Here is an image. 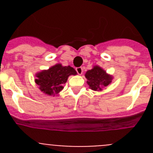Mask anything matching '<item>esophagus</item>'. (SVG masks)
<instances>
[{"label":"esophagus","instance_id":"obj_1","mask_svg":"<svg viewBox=\"0 0 153 153\" xmlns=\"http://www.w3.org/2000/svg\"><path fill=\"white\" fill-rule=\"evenodd\" d=\"M76 72H77V74H79V75H82V74H83V68H82V67H76Z\"/></svg>","mask_w":153,"mask_h":153}]
</instances>
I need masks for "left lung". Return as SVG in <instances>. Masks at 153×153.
<instances>
[{
	"label": "left lung",
	"instance_id": "1",
	"mask_svg": "<svg viewBox=\"0 0 153 153\" xmlns=\"http://www.w3.org/2000/svg\"><path fill=\"white\" fill-rule=\"evenodd\" d=\"M85 76L87 79L86 83L90 89L94 91H102L112 83L113 79V76L107 74L106 70L97 65L93 66L91 70H87Z\"/></svg>",
	"mask_w": 153,
	"mask_h": 153
}]
</instances>
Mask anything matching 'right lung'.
<instances>
[{"instance_id":"obj_1","label":"right lung","mask_w":153,"mask_h":153,"mask_svg":"<svg viewBox=\"0 0 153 153\" xmlns=\"http://www.w3.org/2000/svg\"><path fill=\"white\" fill-rule=\"evenodd\" d=\"M71 75H76V71L73 67H64L61 63H57L48 70L36 73L35 83L42 93L54 97L63 90L67 79Z\"/></svg>"}]
</instances>
